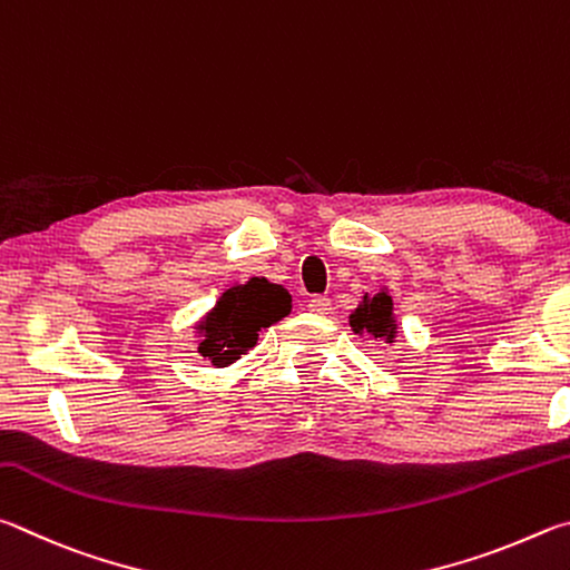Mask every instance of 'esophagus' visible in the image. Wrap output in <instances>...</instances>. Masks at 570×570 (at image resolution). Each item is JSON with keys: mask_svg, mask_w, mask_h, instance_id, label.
I'll return each mask as SVG.
<instances>
[{"mask_svg": "<svg viewBox=\"0 0 570 570\" xmlns=\"http://www.w3.org/2000/svg\"><path fill=\"white\" fill-rule=\"evenodd\" d=\"M307 307H311L315 315H327V313L333 311L331 297H327V295H313L311 301H307Z\"/></svg>", "mask_w": 570, "mask_h": 570, "instance_id": "34e87169", "label": "esophagus"}]
</instances>
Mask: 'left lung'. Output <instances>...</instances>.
Instances as JSON below:
<instances>
[{"instance_id": "1", "label": "left lung", "mask_w": 570, "mask_h": 570, "mask_svg": "<svg viewBox=\"0 0 570 570\" xmlns=\"http://www.w3.org/2000/svg\"><path fill=\"white\" fill-rule=\"evenodd\" d=\"M351 325L355 333H373L375 337H387L391 341L395 333L393 325V301L385 293H377L373 297L365 295V303L351 315Z\"/></svg>"}]
</instances>
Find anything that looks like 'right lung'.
Masks as SVG:
<instances>
[{
  "label": "right lung",
  "mask_w": 570,
  "mask_h": 570,
  "mask_svg": "<svg viewBox=\"0 0 570 570\" xmlns=\"http://www.w3.org/2000/svg\"><path fill=\"white\" fill-rule=\"evenodd\" d=\"M291 313V295L267 279H249L219 297L215 311L197 327L203 331L199 353L215 365H229L257 343L263 327Z\"/></svg>",
  "instance_id": "right-lung-1"
}]
</instances>
